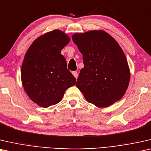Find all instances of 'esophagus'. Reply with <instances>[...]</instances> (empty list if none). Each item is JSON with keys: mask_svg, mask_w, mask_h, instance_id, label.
<instances>
[{"mask_svg": "<svg viewBox=\"0 0 151 151\" xmlns=\"http://www.w3.org/2000/svg\"><path fill=\"white\" fill-rule=\"evenodd\" d=\"M73 75H74V76H75L76 78H77V77H78V73H77V72H76V71L73 72Z\"/></svg>", "mask_w": 151, "mask_h": 151, "instance_id": "34e87169", "label": "esophagus"}]
</instances>
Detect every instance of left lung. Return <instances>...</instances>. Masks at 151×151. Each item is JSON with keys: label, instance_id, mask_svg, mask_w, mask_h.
Returning <instances> with one entry per match:
<instances>
[{"label": "left lung", "instance_id": "obj_1", "mask_svg": "<svg viewBox=\"0 0 151 151\" xmlns=\"http://www.w3.org/2000/svg\"><path fill=\"white\" fill-rule=\"evenodd\" d=\"M72 38L84 63L76 86L87 101L106 107L121 99L128 88L130 72L118 42L103 31L76 33Z\"/></svg>", "mask_w": 151, "mask_h": 151}]
</instances>
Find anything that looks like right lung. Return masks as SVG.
Here are the masks:
<instances>
[{"label":"right lung","mask_w":151,"mask_h":151,"mask_svg":"<svg viewBox=\"0 0 151 151\" xmlns=\"http://www.w3.org/2000/svg\"><path fill=\"white\" fill-rule=\"evenodd\" d=\"M70 41L59 30L38 37L25 55L21 68V79L27 95L42 107L56 105L64 92L76 84L61 50Z\"/></svg>","instance_id":"right-lung-1"}]
</instances>
